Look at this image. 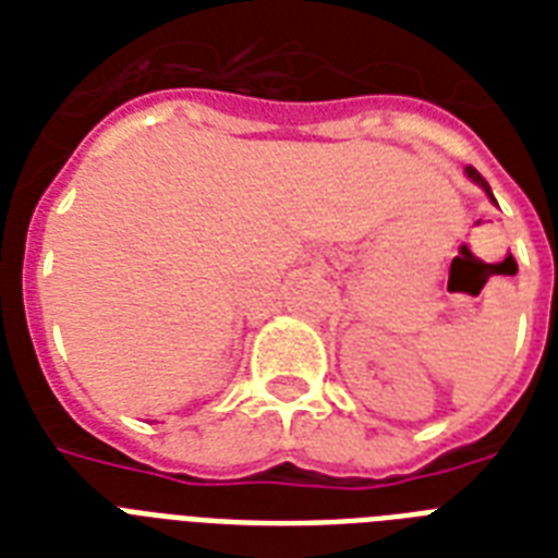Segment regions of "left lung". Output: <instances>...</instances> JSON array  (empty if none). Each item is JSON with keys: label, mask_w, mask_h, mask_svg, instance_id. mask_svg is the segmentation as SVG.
Listing matches in <instances>:
<instances>
[{"label": "left lung", "mask_w": 558, "mask_h": 558, "mask_svg": "<svg viewBox=\"0 0 558 558\" xmlns=\"http://www.w3.org/2000/svg\"><path fill=\"white\" fill-rule=\"evenodd\" d=\"M466 173H469V179H472V182H477V185L484 187V191H486V196H489V199H495V196H493V191H489V182H486V179L481 177V173H477L475 168H466Z\"/></svg>", "instance_id": "left-lung-1"}]
</instances>
